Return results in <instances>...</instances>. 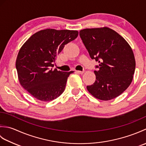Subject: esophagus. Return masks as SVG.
<instances>
[{
	"label": "esophagus",
	"instance_id": "obj_1",
	"mask_svg": "<svg viewBox=\"0 0 146 146\" xmlns=\"http://www.w3.org/2000/svg\"><path fill=\"white\" fill-rule=\"evenodd\" d=\"M76 72L78 74H83L84 73V71H76Z\"/></svg>",
	"mask_w": 146,
	"mask_h": 146
}]
</instances>
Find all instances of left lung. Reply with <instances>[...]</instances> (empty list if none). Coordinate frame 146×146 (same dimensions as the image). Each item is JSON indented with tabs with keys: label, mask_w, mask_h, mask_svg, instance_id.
<instances>
[{
	"label": "left lung",
	"mask_w": 146,
	"mask_h": 146,
	"mask_svg": "<svg viewBox=\"0 0 146 146\" xmlns=\"http://www.w3.org/2000/svg\"><path fill=\"white\" fill-rule=\"evenodd\" d=\"M80 38L92 60L98 61L96 80L88 91L101 100L117 97L132 81L135 60L131 46L114 30L107 27L82 29Z\"/></svg>",
	"instance_id": "1"
}]
</instances>
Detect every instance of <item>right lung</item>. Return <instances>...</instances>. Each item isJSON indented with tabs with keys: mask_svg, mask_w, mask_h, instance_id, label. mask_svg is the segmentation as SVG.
Here are the masks:
<instances>
[{
	"mask_svg": "<svg viewBox=\"0 0 146 146\" xmlns=\"http://www.w3.org/2000/svg\"><path fill=\"white\" fill-rule=\"evenodd\" d=\"M78 35V31L46 29L34 34L22 46L15 67L20 84L33 97L49 102L63 94L73 71L52 70L51 67L64 46Z\"/></svg>",
	"mask_w": 146,
	"mask_h": 146,
	"instance_id": "right-lung-1",
	"label": "right lung"
}]
</instances>
